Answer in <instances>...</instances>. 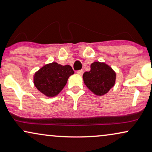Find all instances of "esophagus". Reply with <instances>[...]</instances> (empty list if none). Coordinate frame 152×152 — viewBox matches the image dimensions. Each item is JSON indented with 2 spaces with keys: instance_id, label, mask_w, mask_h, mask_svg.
Wrapping results in <instances>:
<instances>
[{
  "instance_id": "obj_1",
  "label": "esophagus",
  "mask_w": 152,
  "mask_h": 152,
  "mask_svg": "<svg viewBox=\"0 0 152 152\" xmlns=\"http://www.w3.org/2000/svg\"><path fill=\"white\" fill-rule=\"evenodd\" d=\"M83 73H84V70H78V71H77V74L80 75H82Z\"/></svg>"
}]
</instances>
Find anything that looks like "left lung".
Segmentation results:
<instances>
[{
    "label": "left lung",
    "instance_id": "obj_1",
    "mask_svg": "<svg viewBox=\"0 0 152 152\" xmlns=\"http://www.w3.org/2000/svg\"><path fill=\"white\" fill-rule=\"evenodd\" d=\"M116 72L104 62L95 61L91 64V70L83 75V80L87 88L97 96L107 94L115 84Z\"/></svg>",
    "mask_w": 152,
    "mask_h": 152
}]
</instances>
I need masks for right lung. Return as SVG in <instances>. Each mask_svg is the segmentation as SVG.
<instances>
[{
  "label": "right lung",
  "instance_id": "obj_1",
  "mask_svg": "<svg viewBox=\"0 0 152 152\" xmlns=\"http://www.w3.org/2000/svg\"><path fill=\"white\" fill-rule=\"evenodd\" d=\"M74 71L69 65L62 66L57 62L45 64L35 72L33 82L38 91L48 97L59 94L66 86L68 79Z\"/></svg>",
  "mask_w": 152,
  "mask_h": 152
}]
</instances>
